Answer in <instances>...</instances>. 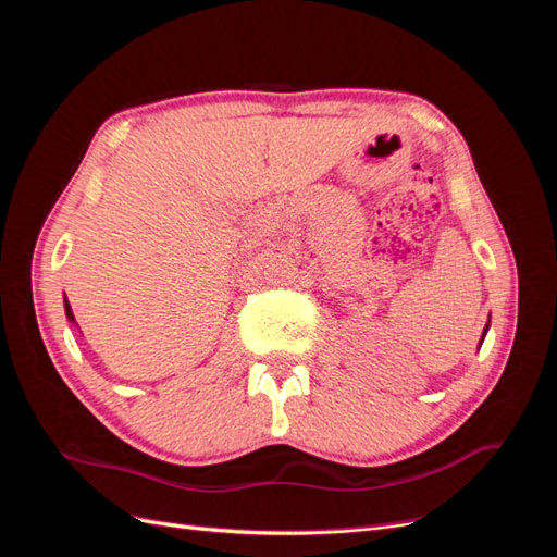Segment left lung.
<instances>
[{
  "instance_id": "obj_1",
  "label": "left lung",
  "mask_w": 557,
  "mask_h": 557,
  "mask_svg": "<svg viewBox=\"0 0 557 557\" xmlns=\"http://www.w3.org/2000/svg\"><path fill=\"white\" fill-rule=\"evenodd\" d=\"M487 327H491V325H485V327H483V336H481V342H479V348H481V344H483V339H485V334H487Z\"/></svg>"
}]
</instances>
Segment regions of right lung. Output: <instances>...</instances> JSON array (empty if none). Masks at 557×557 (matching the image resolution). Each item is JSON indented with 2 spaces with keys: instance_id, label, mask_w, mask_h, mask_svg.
Listing matches in <instances>:
<instances>
[{
  "instance_id": "obj_1",
  "label": "right lung",
  "mask_w": 557,
  "mask_h": 557,
  "mask_svg": "<svg viewBox=\"0 0 557 557\" xmlns=\"http://www.w3.org/2000/svg\"><path fill=\"white\" fill-rule=\"evenodd\" d=\"M64 313H66V318H70V323H76L74 313H72V307H70V301H66V297H64Z\"/></svg>"
}]
</instances>
